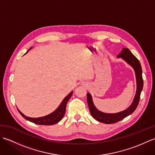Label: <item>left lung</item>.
<instances>
[{
    "label": "left lung",
    "mask_w": 155,
    "mask_h": 155,
    "mask_svg": "<svg viewBox=\"0 0 155 155\" xmlns=\"http://www.w3.org/2000/svg\"><path fill=\"white\" fill-rule=\"evenodd\" d=\"M117 57L123 59L128 64H129L134 69L137 82V91L134 99L130 106L127 109L116 113H106L98 110L97 107L94 106L91 94L89 93H87V103L92 117L95 120L105 124L117 123L132 114L139 104L140 93L143 88L142 68H141L140 63L139 60L130 51L129 49L127 48H123L121 52Z\"/></svg>",
    "instance_id": "1"
}]
</instances>
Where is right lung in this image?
Returning a JSON list of instances; mask_svg holds the SVG:
<instances>
[{
	"mask_svg": "<svg viewBox=\"0 0 155 155\" xmlns=\"http://www.w3.org/2000/svg\"><path fill=\"white\" fill-rule=\"evenodd\" d=\"M31 48L32 47L29 49L28 51H30ZM28 51L26 52L25 54H27ZM72 93H73V91H71V93H69L63 100H62L61 103L59 104L58 108L54 111L52 112V113H51V114L46 115V116H44V117H38V118L28 117L25 116L24 114L22 113L18 109V108L17 109L19 112V113L22 115V117L23 118H25L26 120L32 122V123H33L35 124H40V125H52V124H57L59 121H61L62 120V118H63L65 111H66V106H67L68 101L69 99H70Z\"/></svg>",
	"mask_w": 155,
	"mask_h": 155,
	"instance_id": "1",
	"label": "right lung"
}]
</instances>
